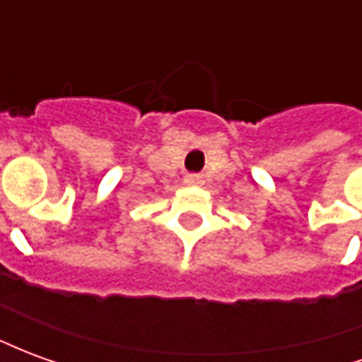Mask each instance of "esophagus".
<instances>
[{"label":"esophagus","instance_id":"1","mask_svg":"<svg viewBox=\"0 0 362 362\" xmlns=\"http://www.w3.org/2000/svg\"><path fill=\"white\" fill-rule=\"evenodd\" d=\"M184 184H188V186L202 184V176H199V174H186V176H184Z\"/></svg>","mask_w":362,"mask_h":362}]
</instances>
